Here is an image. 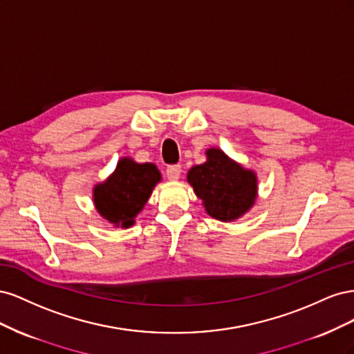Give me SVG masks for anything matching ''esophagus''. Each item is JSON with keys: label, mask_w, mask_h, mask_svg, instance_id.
I'll return each mask as SVG.
<instances>
[{"label": "esophagus", "mask_w": 354, "mask_h": 354, "mask_svg": "<svg viewBox=\"0 0 354 354\" xmlns=\"http://www.w3.org/2000/svg\"><path fill=\"white\" fill-rule=\"evenodd\" d=\"M165 174H167V178L171 181L178 180V177L181 174V167L180 165H169L165 171Z\"/></svg>", "instance_id": "1"}]
</instances>
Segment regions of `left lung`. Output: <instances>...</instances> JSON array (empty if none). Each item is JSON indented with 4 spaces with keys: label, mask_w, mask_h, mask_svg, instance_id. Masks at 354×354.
Instances as JSON below:
<instances>
[{
    "label": "left lung",
    "mask_w": 354,
    "mask_h": 354,
    "mask_svg": "<svg viewBox=\"0 0 354 354\" xmlns=\"http://www.w3.org/2000/svg\"><path fill=\"white\" fill-rule=\"evenodd\" d=\"M207 156V162L189 171L187 181L211 217L221 221L239 218L255 201V174L233 162L218 149H209Z\"/></svg>",
    "instance_id": "obj_1"
}]
</instances>
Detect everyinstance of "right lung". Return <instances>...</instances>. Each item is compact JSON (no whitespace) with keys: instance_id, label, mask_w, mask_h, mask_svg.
Returning <instances> with one entry per match:
<instances>
[{"instance_id":"add662e5","label":"right lung","mask_w":354,"mask_h":354,"mask_svg":"<svg viewBox=\"0 0 354 354\" xmlns=\"http://www.w3.org/2000/svg\"><path fill=\"white\" fill-rule=\"evenodd\" d=\"M159 180L160 174L153 164H137L124 158L115 173L94 187L95 208L115 226L130 227Z\"/></svg>"}]
</instances>
